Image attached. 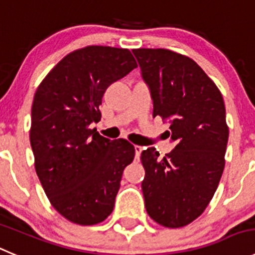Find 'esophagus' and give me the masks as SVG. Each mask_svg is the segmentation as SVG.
Segmentation results:
<instances>
[{"label": "esophagus", "mask_w": 255, "mask_h": 255, "mask_svg": "<svg viewBox=\"0 0 255 255\" xmlns=\"http://www.w3.org/2000/svg\"><path fill=\"white\" fill-rule=\"evenodd\" d=\"M134 147H135V157H136V159L139 160L140 154H141V151H142V147L139 146V145H135Z\"/></svg>", "instance_id": "1"}]
</instances>
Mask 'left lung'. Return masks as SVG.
<instances>
[{
	"label": "left lung",
	"instance_id": "obj_1",
	"mask_svg": "<svg viewBox=\"0 0 255 255\" xmlns=\"http://www.w3.org/2000/svg\"><path fill=\"white\" fill-rule=\"evenodd\" d=\"M149 87L152 116L170 124L175 147L160 159L141 152L145 208L168 228L188 225L212 200L223 170L229 129L223 96L195 61L169 50H132Z\"/></svg>",
	"mask_w": 255,
	"mask_h": 255
}]
</instances>
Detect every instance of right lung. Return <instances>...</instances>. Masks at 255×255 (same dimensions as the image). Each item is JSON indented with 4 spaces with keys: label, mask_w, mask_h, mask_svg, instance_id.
<instances>
[{
    "label": "right lung",
    "mask_w": 255,
    "mask_h": 255,
    "mask_svg": "<svg viewBox=\"0 0 255 255\" xmlns=\"http://www.w3.org/2000/svg\"><path fill=\"white\" fill-rule=\"evenodd\" d=\"M126 48L89 46L65 56L37 87L31 109L35 169L52 207L67 220L94 225L111 214L135 149L90 129L106 89L136 69Z\"/></svg>",
    "instance_id": "right-lung-1"
}]
</instances>
